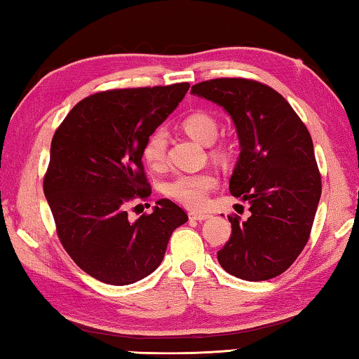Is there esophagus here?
Wrapping results in <instances>:
<instances>
[{
	"label": "esophagus",
	"mask_w": 359,
	"mask_h": 359,
	"mask_svg": "<svg viewBox=\"0 0 359 359\" xmlns=\"http://www.w3.org/2000/svg\"><path fill=\"white\" fill-rule=\"evenodd\" d=\"M190 218H193V220H198V222H203L205 220V218H209L208 214H199V212H190Z\"/></svg>",
	"instance_id": "esophagus-1"
}]
</instances>
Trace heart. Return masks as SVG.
I'll return each mask as SVG.
<instances>
[{
	"label": "heart",
	"mask_w": 359,
	"mask_h": 359,
	"mask_svg": "<svg viewBox=\"0 0 359 359\" xmlns=\"http://www.w3.org/2000/svg\"><path fill=\"white\" fill-rule=\"evenodd\" d=\"M184 128L191 137L203 144L215 141L218 125L217 120L208 112H193L184 120ZM168 135L163 126H158L150 133L142 145V156L151 169H161L166 161ZM218 184V179L212 172L180 174L169 182L166 191L175 201L190 209H203L208 203L209 193Z\"/></svg>",
	"instance_id": "1"
}]
</instances>
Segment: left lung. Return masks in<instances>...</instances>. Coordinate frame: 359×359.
I'll list each match as a JSON object with an SVG mask.
<instances>
[{
	"mask_svg": "<svg viewBox=\"0 0 359 359\" xmlns=\"http://www.w3.org/2000/svg\"><path fill=\"white\" fill-rule=\"evenodd\" d=\"M191 93L222 106L234 121L241 154L229 179L250 215H229L218 250L228 274L259 282L280 276L306 247L321 196L311 133L280 93L250 79H212Z\"/></svg>",
	"mask_w": 359,
	"mask_h": 359,
	"instance_id": "1",
	"label": "left lung"
}]
</instances>
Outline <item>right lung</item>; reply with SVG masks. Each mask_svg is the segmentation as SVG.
<instances>
[{
  "instance_id": "1",
  "label": "right lung",
  "mask_w": 359,
  "mask_h": 359,
  "mask_svg": "<svg viewBox=\"0 0 359 359\" xmlns=\"http://www.w3.org/2000/svg\"><path fill=\"white\" fill-rule=\"evenodd\" d=\"M188 88L182 82L90 95L53 135L44 194L65 250L96 280L121 287L147 277L165 258L172 231L188 220L169 199L136 220L126 210L151 193L142 165L145 139Z\"/></svg>"
}]
</instances>
